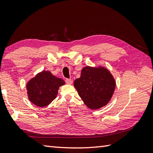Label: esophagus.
<instances>
[{"mask_svg":"<svg viewBox=\"0 0 153 153\" xmlns=\"http://www.w3.org/2000/svg\"><path fill=\"white\" fill-rule=\"evenodd\" d=\"M66 83L67 84H70V85H71V84H72L73 83V80L71 79H66Z\"/></svg>","mask_w":153,"mask_h":153,"instance_id":"1","label":"esophagus"}]
</instances>
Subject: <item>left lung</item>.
Returning a JSON list of instances; mask_svg holds the SVG:
<instances>
[{"label":"left lung","mask_w":153,"mask_h":153,"mask_svg":"<svg viewBox=\"0 0 153 153\" xmlns=\"http://www.w3.org/2000/svg\"><path fill=\"white\" fill-rule=\"evenodd\" d=\"M74 85L85 105L92 110L105 106L111 99L116 81L110 71L104 66H87Z\"/></svg>","instance_id":"1"}]
</instances>
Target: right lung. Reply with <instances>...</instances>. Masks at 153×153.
I'll use <instances>...</instances> for the list:
<instances>
[{"mask_svg":"<svg viewBox=\"0 0 153 153\" xmlns=\"http://www.w3.org/2000/svg\"><path fill=\"white\" fill-rule=\"evenodd\" d=\"M65 82L49 71H42L28 81L26 89L29 100L39 107L46 106L56 99L59 87Z\"/></svg>","mask_w":153,"mask_h":153,"instance_id":"1","label":"right lung"}]
</instances>
